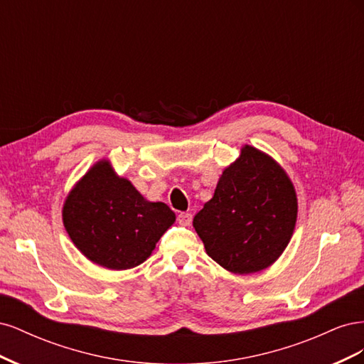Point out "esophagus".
<instances>
[{
    "label": "esophagus",
    "instance_id": "34e87169",
    "mask_svg": "<svg viewBox=\"0 0 364 364\" xmlns=\"http://www.w3.org/2000/svg\"><path fill=\"white\" fill-rule=\"evenodd\" d=\"M178 218H179V223L182 226H190L193 222V215L190 213H181Z\"/></svg>",
    "mask_w": 364,
    "mask_h": 364
}]
</instances>
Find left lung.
Wrapping results in <instances>:
<instances>
[{
  "instance_id": "1",
  "label": "left lung",
  "mask_w": 364,
  "mask_h": 364,
  "mask_svg": "<svg viewBox=\"0 0 364 364\" xmlns=\"http://www.w3.org/2000/svg\"><path fill=\"white\" fill-rule=\"evenodd\" d=\"M297 217L294 186L281 165L252 146L220 176L213 199L193 226L223 269L247 274L267 269L287 247Z\"/></svg>"
}]
</instances>
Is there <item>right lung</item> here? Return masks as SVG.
Masks as SVG:
<instances>
[{"mask_svg": "<svg viewBox=\"0 0 364 364\" xmlns=\"http://www.w3.org/2000/svg\"><path fill=\"white\" fill-rule=\"evenodd\" d=\"M75 247L98 266L126 270L144 262L176 220L162 202H149L109 161H98L75 183L62 211Z\"/></svg>", "mask_w": 364, "mask_h": 364, "instance_id": "right-lung-1", "label": "right lung"}]
</instances>
